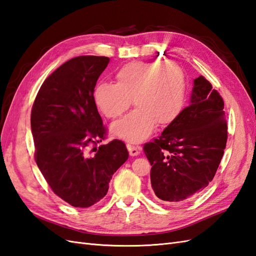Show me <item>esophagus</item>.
Segmentation results:
<instances>
[{
	"label": "esophagus",
	"mask_w": 256,
	"mask_h": 256,
	"mask_svg": "<svg viewBox=\"0 0 256 256\" xmlns=\"http://www.w3.org/2000/svg\"><path fill=\"white\" fill-rule=\"evenodd\" d=\"M128 150L130 152V156H138L140 155V148L138 146H133V145H128Z\"/></svg>",
	"instance_id": "esophagus-1"
}]
</instances>
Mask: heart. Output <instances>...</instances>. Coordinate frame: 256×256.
Segmentation results:
<instances>
[{
    "mask_svg": "<svg viewBox=\"0 0 256 256\" xmlns=\"http://www.w3.org/2000/svg\"><path fill=\"white\" fill-rule=\"evenodd\" d=\"M186 92L182 68L176 62H130L116 73V84L99 82L94 90L97 108L110 118L136 109L112 124L118 138L128 142L147 138L157 124L168 126L180 114Z\"/></svg>",
    "mask_w": 256,
    "mask_h": 256,
    "instance_id": "obj_1",
    "label": "heart"
}]
</instances>
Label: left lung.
<instances>
[{
    "label": "left lung",
    "instance_id": "1",
    "mask_svg": "<svg viewBox=\"0 0 256 256\" xmlns=\"http://www.w3.org/2000/svg\"><path fill=\"white\" fill-rule=\"evenodd\" d=\"M226 142L224 100L204 76H198L188 106L158 138L144 145L155 195L176 204L203 191L215 176Z\"/></svg>",
    "mask_w": 256,
    "mask_h": 256
}]
</instances>
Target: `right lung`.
Masks as SVG:
<instances>
[{"label": "right lung", "mask_w": 256, "mask_h": 256, "mask_svg": "<svg viewBox=\"0 0 256 256\" xmlns=\"http://www.w3.org/2000/svg\"><path fill=\"white\" fill-rule=\"evenodd\" d=\"M109 61L70 58L44 82L32 109L36 162L52 191L74 207L104 198L112 176L128 158L122 140L97 147L106 130L94 90Z\"/></svg>", "instance_id": "right-lung-1"}]
</instances>
